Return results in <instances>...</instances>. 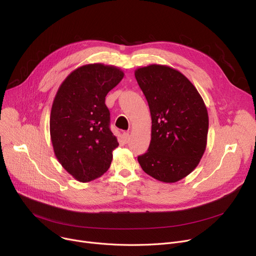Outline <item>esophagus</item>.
Here are the masks:
<instances>
[{
  "label": "esophagus",
  "instance_id": "obj_1",
  "mask_svg": "<svg viewBox=\"0 0 256 256\" xmlns=\"http://www.w3.org/2000/svg\"><path fill=\"white\" fill-rule=\"evenodd\" d=\"M122 139H124V143L128 142V140H130V132H124L122 134Z\"/></svg>",
  "mask_w": 256,
  "mask_h": 256
}]
</instances>
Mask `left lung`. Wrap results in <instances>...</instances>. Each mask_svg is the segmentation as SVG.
<instances>
[{"label": "left lung", "instance_id": "left-lung-1", "mask_svg": "<svg viewBox=\"0 0 256 256\" xmlns=\"http://www.w3.org/2000/svg\"><path fill=\"white\" fill-rule=\"evenodd\" d=\"M150 106L152 140L138 162L145 173L176 182L197 167L208 143V114L196 87L180 72L150 64L135 70Z\"/></svg>", "mask_w": 256, "mask_h": 256}]
</instances>
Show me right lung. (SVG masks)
<instances>
[{"instance_id": "1", "label": "right lung", "mask_w": 256, "mask_h": 256, "mask_svg": "<svg viewBox=\"0 0 256 256\" xmlns=\"http://www.w3.org/2000/svg\"><path fill=\"white\" fill-rule=\"evenodd\" d=\"M113 65L86 64L72 72L54 98L50 132L62 167L80 182L100 178L119 145L110 124L106 94L124 78Z\"/></svg>"}]
</instances>
